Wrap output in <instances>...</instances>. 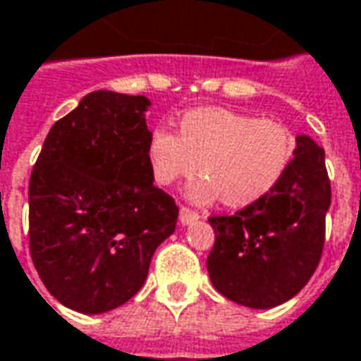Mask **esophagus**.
<instances>
[{
  "mask_svg": "<svg viewBox=\"0 0 361 361\" xmlns=\"http://www.w3.org/2000/svg\"><path fill=\"white\" fill-rule=\"evenodd\" d=\"M200 219V215L195 212H191L188 207H181L180 209V223L181 225H191V223H195Z\"/></svg>",
  "mask_w": 361,
  "mask_h": 361,
  "instance_id": "obj_1",
  "label": "esophagus"
}]
</instances>
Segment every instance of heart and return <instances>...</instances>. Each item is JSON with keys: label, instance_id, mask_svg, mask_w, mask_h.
Returning a JSON list of instances; mask_svg holds the SVG:
<instances>
[{"label": "heart", "instance_id": "b5f03b06", "mask_svg": "<svg viewBox=\"0 0 361 361\" xmlns=\"http://www.w3.org/2000/svg\"><path fill=\"white\" fill-rule=\"evenodd\" d=\"M290 130L271 118L203 106L185 112L178 136L152 130L146 146L149 171L160 185L203 173L190 188L195 203L221 197L229 207H247L269 195L290 164Z\"/></svg>", "mask_w": 361, "mask_h": 361}]
</instances>
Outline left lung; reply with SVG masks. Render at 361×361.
I'll use <instances>...</instances> for the list:
<instances>
[{"label": "left lung", "mask_w": 361, "mask_h": 361, "mask_svg": "<svg viewBox=\"0 0 361 361\" xmlns=\"http://www.w3.org/2000/svg\"><path fill=\"white\" fill-rule=\"evenodd\" d=\"M293 156L283 180L263 200L235 215L209 217L212 284L247 308L267 310L290 300L320 263L332 200L324 149L300 134Z\"/></svg>", "instance_id": "obj_1"}]
</instances>
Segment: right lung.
I'll use <instances>...</instances> for the list:
<instances>
[{
	"label": "right lung",
	"instance_id": "1",
	"mask_svg": "<svg viewBox=\"0 0 361 361\" xmlns=\"http://www.w3.org/2000/svg\"><path fill=\"white\" fill-rule=\"evenodd\" d=\"M146 97L94 90L53 124L29 180V247L63 306L102 314L146 283L178 205L154 185Z\"/></svg>",
	"mask_w": 361,
	"mask_h": 361
}]
</instances>
